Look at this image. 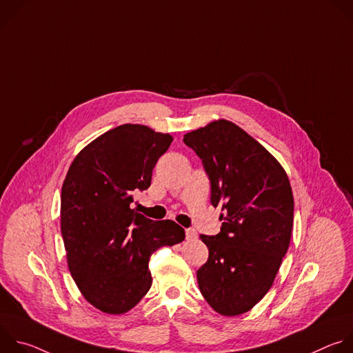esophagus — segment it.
Masks as SVG:
<instances>
[{
  "instance_id": "esophagus-1",
  "label": "esophagus",
  "mask_w": 353,
  "mask_h": 353,
  "mask_svg": "<svg viewBox=\"0 0 353 353\" xmlns=\"http://www.w3.org/2000/svg\"><path fill=\"white\" fill-rule=\"evenodd\" d=\"M196 237H198V233H196L195 229H187V230H185V239H187L188 241H192V240H195Z\"/></svg>"
}]
</instances>
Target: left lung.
<instances>
[{
  "label": "left lung",
  "mask_w": 353,
  "mask_h": 353,
  "mask_svg": "<svg viewBox=\"0 0 353 353\" xmlns=\"http://www.w3.org/2000/svg\"><path fill=\"white\" fill-rule=\"evenodd\" d=\"M184 143L203 159L221 232L201 236L210 251L196 271L201 293L226 317L253 309L271 289L290 243L293 194L285 169L253 137L219 119Z\"/></svg>",
  "instance_id": "1"
}]
</instances>
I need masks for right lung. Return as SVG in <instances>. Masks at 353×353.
<instances>
[{
    "label": "right lung",
    "instance_id": "add662e5",
    "mask_svg": "<svg viewBox=\"0 0 353 353\" xmlns=\"http://www.w3.org/2000/svg\"><path fill=\"white\" fill-rule=\"evenodd\" d=\"M173 137L123 124L88 143L61 188V234L72 279L86 301L123 314L146 294L150 254L184 240L173 221H152L130 208L132 191L146 190Z\"/></svg>",
    "mask_w": 353,
    "mask_h": 353
}]
</instances>
